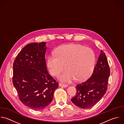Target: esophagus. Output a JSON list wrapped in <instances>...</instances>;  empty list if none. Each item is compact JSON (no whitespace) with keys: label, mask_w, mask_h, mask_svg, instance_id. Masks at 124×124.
Returning <instances> with one entry per match:
<instances>
[{"label":"esophagus","mask_w":124,"mask_h":124,"mask_svg":"<svg viewBox=\"0 0 124 124\" xmlns=\"http://www.w3.org/2000/svg\"><path fill=\"white\" fill-rule=\"evenodd\" d=\"M59 86L60 87H64V88H66L68 87V85L67 84H63V83H60L59 84Z\"/></svg>","instance_id":"esophagus-1"}]
</instances>
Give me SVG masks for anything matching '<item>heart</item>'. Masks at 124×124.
Wrapping results in <instances>:
<instances>
[{"label": "heart", "instance_id": "obj_1", "mask_svg": "<svg viewBox=\"0 0 124 124\" xmlns=\"http://www.w3.org/2000/svg\"><path fill=\"white\" fill-rule=\"evenodd\" d=\"M95 54L90 48L78 44H68L59 47L55 54H50L47 60L50 72L57 76L65 69L67 70L59 76L60 80L70 82L83 81L92 73L95 63Z\"/></svg>", "mask_w": 124, "mask_h": 124}]
</instances>
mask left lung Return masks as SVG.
Wrapping results in <instances>:
<instances>
[{
	"label": "left lung",
	"mask_w": 124,
	"mask_h": 124,
	"mask_svg": "<svg viewBox=\"0 0 124 124\" xmlns=\"http://www.w3.org/2000/svg\"><path fill=\"white\" fill-rule=\"evenodd\" d=\"M110 69L105 53L101 50L92 76L76 86L77 94L71 100L77 107L89 108L94 106L106 93Z\"/></svg>",
	"instance_id": "obj_1"
}]
</instances>
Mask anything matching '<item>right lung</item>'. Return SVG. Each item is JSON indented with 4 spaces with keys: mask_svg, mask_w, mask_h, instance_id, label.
Returning <instances> with one entry per match:
<instances>
[{
    "mask_svg": "<svg viewBox=\"0 0 124 124\" xmlns=\"http://www.w3.org/2000/svg\"><path fill=\"white\" fill-rule=\"evenodd\" d=\"M46 42L27 45L13 64V83L20 100L34 110L45 108L53 100L58 83L49 73Z\"/></svg>",
    "mask_w": 124,
    "mask_h": 124,
    "instance_id": "1",
    "label": "right lung"
}]
</instances>
